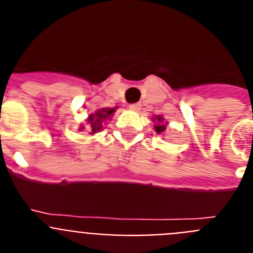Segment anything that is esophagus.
Returning <instances> with one entry per match:
<instances>
[{
    "label": "esophagus",
    "mask_w": 253,
    "mask_h": 253,
    "mask_svg": "<svg viewBox=\"0 0 253 253\" xmlns=\"http://www.w3.org/2000/svg\"><path fill=\"white\" fill-rule=\"evenodd\" d=\"M129 109H130V110H134V111H139L140 109H142V105H140L139 102H137V104H131V105H129Z\"/></svg>",
    "instance_id": "34e87169"
}]
</instances>
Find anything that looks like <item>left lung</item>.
Wrapping results in <instances>:
<instances>
[{
    "instance_id": "left-lung-1",
    "label": "left lung",
    "mask_w": 253,
    "mask_h": 253,
    "mask_svg": "<svg viewBox=\"0 0 253 253\" xmlns=\"http://www.w3.org/2000/svg\"><path fill=\"white\" fill-rule=\"evenodd\" d=\"M153 120H157V123L154 125V130L157 131L158 134L165 133V130H166L167 128V123H163L162 116H156V118H153Z\"/></svg>"
}]
</instances>
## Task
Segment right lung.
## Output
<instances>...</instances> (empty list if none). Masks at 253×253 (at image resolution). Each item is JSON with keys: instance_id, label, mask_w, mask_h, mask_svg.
Masks as SVG:
<instances>
[{"instance_id": "obj_1", "label": "right lung", "mask_w": 253, "mask_h": 253, "mask_svg": "<svg viewBox=\"0 0 253 253\" xmlns=\"http://www.w3.org/2000/svg\"><path fill=\"white\" fill-rule=\"evenodd\" d=\"M115 113V107L114 109H110V107H104L101 110H97L95 114H91L88 116V119H87V123L90 125V133L95 134L97 131H100L104 126L105 120L110 119L111 115ZM84 126H81L80 130H84Z\"/></svg>"}]
</instances>
